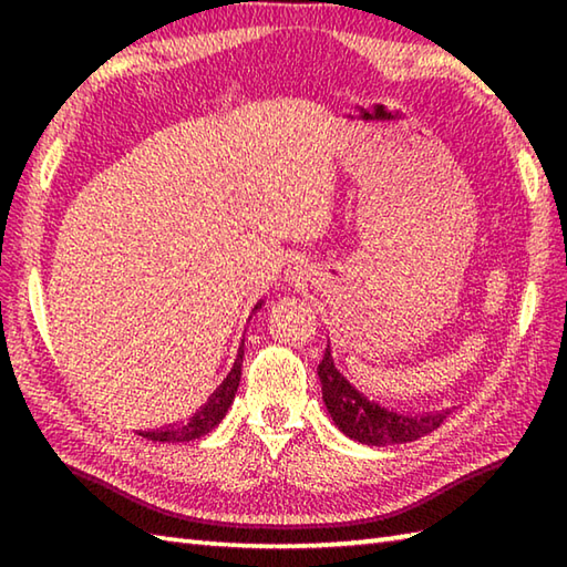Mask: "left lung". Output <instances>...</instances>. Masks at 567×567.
Masks as SVG:
<instances>
[{"mask_svg":"<svg viewBox=\"0 0 567 567\" xmlns=\"http://www.w3.org/2000/svg\"><path fill=\"white\" fill-rule=\"evenodd\" d=\"M319 380L323 404H327L333 424L339 426L348 439L365 445H394L409 443L426 436L433 429H439L449 419L451 409L424 414H402L396 409L382 406L375 400L355 390L343 378V372L333 365L331 346H327L319 363Z\"/></svg>","mask_w":567,"mask_h":567,"instance_id":"obj_1","label":"left lung"}]
</instances>
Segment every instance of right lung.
Instances as JSON below:
<instances>
[{
  "mask_svg": "<svg viewBox=\"0 0 567 567\" xmlns=\"http://www.w3.org/2000/svg\"><path fill=\"white\" fill-rule=\"evenodd\" d=\"M260 307H262V302L252 307V311H258ZM240 365H244V341H240L231 372H228L226 380L209 396V402L204 404L199 412L187 421V424H171V426L153 429V431H138V436L148 439V441H163V443H185V441H195L199 436H207L212 429L219 426V421L226 416L228 406L234 404V396H236L238 382H240Z\"/></svg>",
  "mask_w": 567,
  "mask_h": 567,
  "instance_id": "1",
  "label": "right lung"
}]
</instances>
